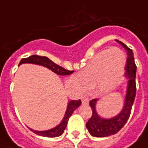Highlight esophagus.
Returning a JSON list of instances; mask_svg holds the SVG:
<instances>
[{
    "label": "esophagus",
    "instance_id": "34e87169",
    "mask_svg": "<svg viewBox=\"0 0 148 148\" xmlns=\"http://www.w3.org/2000/svg\"><path fill=\"white\" fill-rule=\"evenodd\" d=\"M82 101L83 104H86L88 105L89 103V99L88 98H82Z\"/></svg>",
    "mask_w": 148,
    "mask_h": 148
}]
</instances>
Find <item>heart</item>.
<instances>
[{
    "label": "heart",
    "instance_id": "obj_1",
    "mask_svg": "<svg viewBox=\"0 0 148 148\" xmlns=\"http://www.w3.org/2000/svg\"><path fill=\"white\" fill-rule=\"evenodd\" d=\"M125 63V55L119 48L112 47L100 51L83 70L77 83L82 90L95 88L99 94L107 93L118 84Z\"/></svg>",
    "mask_w": 148,
    "mask_h": 148
}]
</instances>
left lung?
I'll use <instances>...</instances> for the list:
<instances>
[{
  "mask_svg": "<svg viewBox=\"0 0 148 148\" xmlns=\"http://www.w3.org/2000/svg\"><path fill=\"white\" fill-rule=\"evenodd\" d=\"M116 41L118 42L127 51V64L125 66V70H126L125 76L127 77L128 80L127 95H126L123 109L121 112L117 115L116 116L108 119H103L97 114L95 105L98 99H94L90 101L89 105L92 108V117L86 123V127L90 134L95 137H109L118 133L123 128L130 116L132 106L136 96L137 66L134 62V53L132 49H130L123 42L117 39H116Z\"/></svg>",
  "mask_w": 148,
  "mask_h": 148,
  "instance_id": "1",
  "label": "left lung"
}]
</instances>
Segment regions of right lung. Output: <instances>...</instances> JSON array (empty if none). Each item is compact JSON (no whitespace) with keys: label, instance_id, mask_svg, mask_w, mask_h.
<instances>
[{"label":"right lung","instance_id":"right-lung-1","mask_svg":"<svg viewBox=\"0 0 148 148\" xmlns=\"http://www.w3.org/2000/svg\"><path fill=\"white\" fill-rule=\"evenodd\" d=\"M25 63H30V64H35L42 65V66H46L49 70H51L52 71L56 73L58 75H69L74 73V71H68L66 70L64 67L59 66L58 64H55L51 60H49L47 56H42L39 55H32L30 56L27 58H23L21 60V61L19 63V65L21 64H25ZM82 101L78 99V100H72L68 102V106H67V109H66V113L64 115V117L62 122L57 126V127H54L53 129L49 130H46V131H37V130H33L31 128L29 130L32 131L35 134H38L39 136H42V137H56L60 136L63 134L64 130L66 129V125H67V122L69 119L70 116H71L72 113L77 108V107L81 105Z\"/></svg>","mask_w":148,"mask_h":148}]
</instances>
